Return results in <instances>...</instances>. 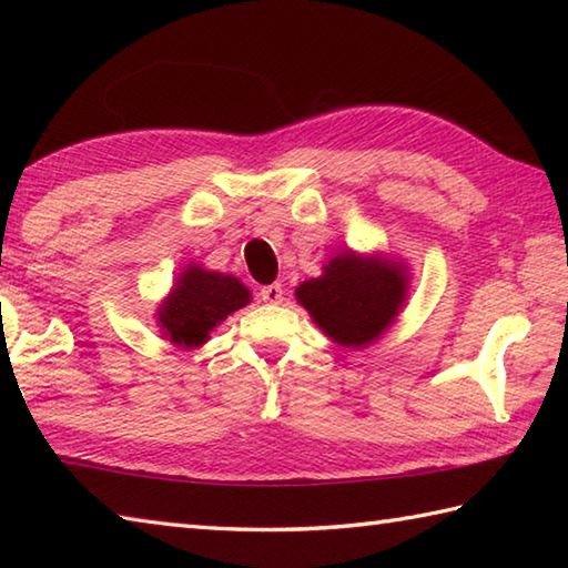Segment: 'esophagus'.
<instances>
[{"instance_id":"34e87169","label":"esophagus","mask_w":568,"mask_h":568,"mask_svg":"<svg viewBox=\"0 0 568 568\" xmlns=\"http://www.w3.org/2000/svg\"><path fill=\"white\" fill-rule=\"evenodd\" d=\"M261 300L265 305H281L285 300V287L281 283H273V285H263L261 287Z\"/></svg>"}]
</instances>
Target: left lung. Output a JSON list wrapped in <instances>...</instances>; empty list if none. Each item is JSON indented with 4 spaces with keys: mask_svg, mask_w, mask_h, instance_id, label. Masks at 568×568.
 <instances>
[{
    "mask_svg": "<svg viewBox=\"0 0 568 568\" xmlns=\"http://www.w3.org/2000/svg\"><path fill=\"white\" fill-rule=\"evenodd\" d=\"M409 281V265L393 253L344 248L322 265V275L295 287V300L334 344L366 348L395 324Z\"/></svg>",
    "mask_w": 568,
    "mask_h": 568,
    "instance_id": "obj_1",
    "label": "left lung"
}]
</instances>
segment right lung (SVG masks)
Here are the masks:
<instances>
[{"mask_svg":"<svg viewBox=\"0 0 568 568\" xmlns=\"http://www.w3.org/2000/svg\"><path fill=\"white\" fill-rule=\"evenodd\" d=\"M248 303L251 291L236 275L187 263L155 310V324L163 339L190 352L207 344L210 334Z\"/></svg>","mask_w":568,"mask_h":568,"instance_id":"right-lung-1","label":"right lung"}]
</instances>
